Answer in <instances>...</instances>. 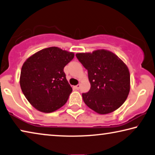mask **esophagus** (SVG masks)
<instances>
[{"label":"esophagus","instance_id":"1","mask_svg":"<svg viewBox=\"0 0 155 155\" xmlns=\"http://www.w3.org/2000/svg\"><path fill=\"white\" fill-rule=\"evenodd\" d=\"M80 88V84H78V85H76L75 87V89H77V90H78Z\"/></svg>","mask_w":155,"mask_h":155}]
</instances>
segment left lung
<instances>
[{
  "label": "left lung",
  "mask_w": 155,
  "mask_h": 155,
  "mask_svg": "<svg viewBox=\"0 0 155 155\" xmlns=\"http://www.w3.org/2000/svg\"><path fill=\"white\" fill-rule=\"evenodd\" d=\"M88 71L91 89L82 94L84 103L100 114L114 111L124 103L130 90V74L126 64L107 50L75 54Z\"/></svg>",
  "instance_id": "1"
}]
</instances>
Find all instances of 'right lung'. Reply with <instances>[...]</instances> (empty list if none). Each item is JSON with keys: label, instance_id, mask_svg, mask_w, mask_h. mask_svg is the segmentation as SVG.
Instances as JSON below:
<instances>
[{"label": "right lung", "instance_id": "add662e5", "mask_svg": "<svg viewBox=\"0 0 155 155\" xmlns=\"http://www.w3.org/2000/svg\"><path fill=\"white\" fill-rule=\"evenodd\" d=\"M73 58L72 52L50 47L37 52L23 63L20 86L26 99L35 109L51 113L66 104L72 88L64 68Z\"/></svg>", "mask_w": 155, "mask_h": 155}]
</instances>
